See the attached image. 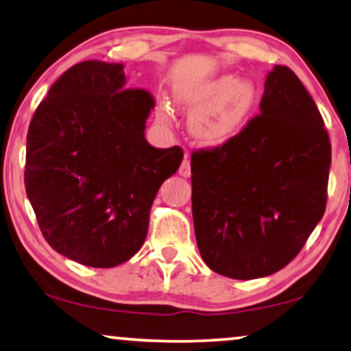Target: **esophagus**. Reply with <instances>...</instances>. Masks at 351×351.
I'll use <instances>...</instances> for the list:
<instances>
[{
  "label": "esophagus",
  "instance_id": "obj_1",
  "mask_svg": "<svg viewBox=\"0 0 351 351\" xmlns=\"http://www.w3.org/2000/svg\"><path fill=\"white\" fill-rule=\"evenodd\" d=\"M180 175L184 178L191 176V156L189 154H184V160L181 162V167H180Z\"/></svg>",
  "mask_w": 351,
  "mask_h": 351
}]
</instances>
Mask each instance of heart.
<instances>
[{
  "mask_svg": "<svg viewBox=\"0 0 351 351\" xmlns=\"http://www.w3.org/2000/svg\"><path fill=\"white\" fill-rule=\"evenodd\" d=\"M257 86L249 78L221 75L195 86L180 88L176 101L193 110L189 118L192 135L206 143H221L237 132L257 102ZM160 121H170V108H159Z\"/></svg>",
  "mask_w": 351,
  "mask_h": 351,
  "instance_id": "obj_1",
  "label": "heart"
}]
</instances>
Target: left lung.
Returning <instances> with one entry per match:
<instances>
[{"mask_svg":"<svg viewBox=\"0 0 351 351\" xmlns=\"http://www.w3.org/2000/svg\"><path fill=\"white\" fill-rule=\"evenodd\" d=\"M329 167L331 143L315 102L290 67L276 64L258 117L219 148L192 154L203 261L239 280L289 265L325 213Z\"/></svg>","mask_w":351,"mask_h":351,"instance_id":"1","label":"left lung"}]
</instances>
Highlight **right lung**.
<instances>
[{
  "label": "right lung",
  "mask_w": 351,
  "mask_h": 351,
  "mask_svg": "<svg viewBox=\"0 0 351 351\" xmlns=\"http://www.w3.org/2000/svg\"><path fill=\"white\" fill-rule=\"evenodd\" d=\"M125 82L121 62L72 66L39 104L26 137L25 187L42 234L93 268L138 252L159 187L182 160L178 146L146 142L154 101Z\"/></svg>",
  "instance_id": "1"
}]
</instances>
